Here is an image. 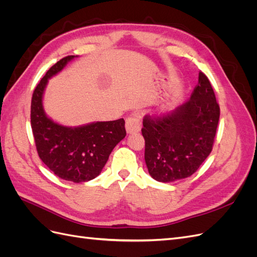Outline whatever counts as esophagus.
Segmentation results:
<instances>
[{"instance_id": "34e87169", "label": "esophagus", "mask_w": 257, "mask_h": 257, "mask_svg": "<svg viewBox=\"0 0 257 257\" xmlns=\"http://www.w3.org/2000/svg\"><path fill=\"white\" fill-rule=\"evenodd\" d=\"M125 127L127 133H135L142 128V121L138 115H130L125 120Z\"/></svg>"}]
</instances>
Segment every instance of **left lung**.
<instances>
[{"instance_id": "1", "label": "left lung", "mask_w": 257, "mask_h": 257, "mask_svg": "<svg viewBox=\"0 0 257 257\" xmlns=\"http://www.w3.org/2000/svg\"><path fill=\"white\" fill-rule=\"evenodd\" d=\"M220 106L208 77L199 72L190 99L167 114L145 115V161L150 176L173 182L192 176L211 153Z\"/></svg>"}]
</instances>
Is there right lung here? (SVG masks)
I'll use <instances>...</instances> for the list:
<instances>
[{"label":"right lung","instance_id":"right-lung-1","mask_svg":"<svg viewBox=\"0 0 257 257\" xmlns=\"http://www.w3.org/2000/svg\"><path fill=\"white\" fill-rule=\"evenodd\" d=\"M75 56H67L49 68L36 85L31 102V126L38 157L51 172L75 183L97 177L113 148L125 137V121L93 122L68 127L53 122L43 108V94L48 79L63 69Z\"/></svg>","mask_w":257,"mask_h":257}]
</instances>
